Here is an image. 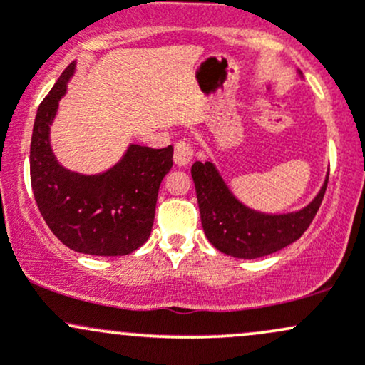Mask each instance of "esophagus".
<instances>
[{"mask_svg": "<svg viewBox=\"0 0 365 365\" xmlns=\"http://www.w3.org/2000/svg\"><path fill=\"white\" fill-rule=\"evenodd\" d=\"M194 159V148L188 140H178L175 144L173 161L177 166H187Z\"/></svg>", "mask_w": 365, "mask_h": 365, "instance_id": "34e87169", "label": "esophagus"}]
</instances>
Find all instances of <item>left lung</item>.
I'll list each match as a JSON object with an SVG mask.
<instances>
[{
  "label": "left lung",
  "instance_id": "left-lung-1",
  "mask_svg": "<svg viewBox=\"0 0 365 365\" xmlns=\"http://www.w3.org/2000/svg\"><path fill=\"white\" fill-rule=\"evenodd\" d=\"M200 221L207 240L220 252L238 259H257L290 245L312 223L319 211L328 180L307 207L293 215L267 216L242 206L232 195L212 163L192 166Z\"/></svg>",
  "mask_w": 365,
  "mask_h": 365
}]
</instances>
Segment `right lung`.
<instances>
[{
    "label": "right lung",
    "mask_w": 365,
    "mask_h": 365,
    "mask_svg": "<svg viewBox=\"0 0 365 365\" xmlns=\"http://www.w3.org/2000/svg\"><path fill=\"white\" fill-rule=\"evenodd\" d=\"M75 70L70 63L37 110L31 140V183L46 225L66 247L89 255H127L148 242L173 148L130 145L103 175L86 177L58 165L49 125Z\"/></svg>",
    "instance_id": "add662e5"
}]
</instances>
